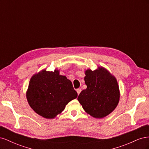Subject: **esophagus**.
I'll return each instance as SVG.
<instances>
[{
  "instance_id": "1",
  "label": "esophagus",
  "mask_w": 149,
  "mask_h": 149,
  "mask_svg": "<svg viewBox=\"0 0 149 149\" xmlns=\"http://www.w3.org/2000/svg\"><path fill=\"white\" fill-rule=\"evenodd\" d=\"M76 91H77V93H78V94L79 95V93H81V89L80 88H78V89H76Z\"/></svg>"
}]
</instances>
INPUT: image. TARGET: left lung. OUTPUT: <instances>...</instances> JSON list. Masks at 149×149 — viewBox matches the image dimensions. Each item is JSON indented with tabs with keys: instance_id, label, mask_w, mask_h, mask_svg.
I'll use <instances>...</instances> for the list:
<instances>
[{
	"instance_id": "obj_1",
	"label": "left lung",
	"mask_w": 149,
	"mask_h": 149,
	"mask_svg": "<svg viewBox=\"0 0 149 149\" xmlns=\"http://www.w3.org/2000/svg\"><path fill=\"white\" fill-rule=\"evenodd\" d=\"M87 88L83 90L78 100L85 112L96 119L103 118L113 111L120 100L117 79L105 68L85 71Z\"/></svg>"
}]
</instances>
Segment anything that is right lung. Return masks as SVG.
<instances>
[{"label":"right lung","mask_w":149,"mask_h":149,"mask_svg":"<svg viewBox=\"0 0 149 149\" xmlns=\"http://www.w3.org/2000/svg\"><path fill=\"white\" fill-rule=\"evenodd\" d=\"M78 96L70 80L60 71L45 69L30 78L26 97L36 113L46 119H54L63 111L66 105Z\"/></svg>","instance_id":"right-lung-1"}]
</instances>
